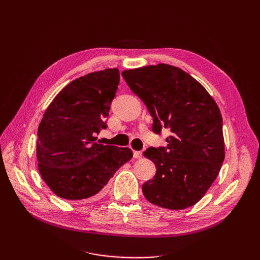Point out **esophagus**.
<instances>
[{
    "mask_svg": "<svg viewBox=\"0 0 260 260\" xmlns=\"http://www.w3.org/2000/svg\"><path fill=\"white\" fill-rule=\"evenodd\" d=\"M142 156H143L142 152H140V151H135V152H133V157H135V158L140 159V158H142Z\"/></svg>",
    "mask_w": 260,
    "mask_h": 260,
    "instance_id": "34e87169",
    "label": "esophagus"
}]
</instances>
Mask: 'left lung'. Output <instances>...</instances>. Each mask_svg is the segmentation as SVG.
Wrapping results in <instances>:
<instances>
[{
	"mask_svg": "<svg viewBox=\"0 0 260 260\" xmlns=\"http://www.w3.org/2000/svg\"><path fill=\"white\" fill-rule=\"evenodd\" d=\"M121 75L153 117V131H170L166 147H148L143 153L157 169L142 185L145 199L175 210L195 205L224 159L222 117L216 102L191 75L171 65L145 66Z\"/></svg>",
	"mask_w": 260,
	"mask_h": 260,
	"instance_id": "left-lung-1",
	"label": "left lung"
}]
</instances>
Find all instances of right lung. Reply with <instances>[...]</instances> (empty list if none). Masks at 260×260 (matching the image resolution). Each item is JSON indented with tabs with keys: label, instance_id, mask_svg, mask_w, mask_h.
I'll use <instances>...</instances> for the list:
<instances>
[{
	"label": "right lung",
	"instance_id": "add662e5",
	"mask_svg": "<svg viewBox=\"0 0 260 260\" xmlns=\"http://www.w3.org/2000/svg\"><path fill=\"white\" fill-rule=\"evenodd\" d=\"M119 79L117 68L88 74L67 84L46 108L38 129V167L58 198H96L132 158L129 147L101 144L95 137L107 127Z\"/></svg>",
	"mask_w": 260,
	"mask_h": 260
}]
</instances>
